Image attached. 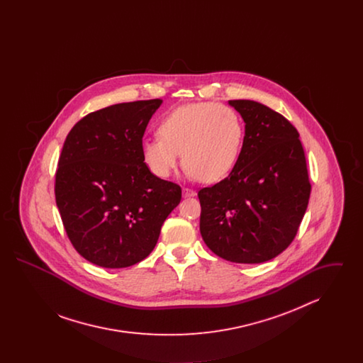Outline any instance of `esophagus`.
Segmentation results:
<instances>
[{
  "label": "esophagus",
  "mask_w": 363,
  "mask_h": 363,
  "mask_svg": "<svg viewBox=\"0 0 363 363\" xmlns=\"http://www.w3.org/2000/svg\"><path fill=\"white\" fill-rule=\"evenodd\" d=\"M182 194H184V197H194L196 191L193 189H189V188H184L182 189Z\"/></svg>",
  "instance_id": "34e87169"
}]
</instances>
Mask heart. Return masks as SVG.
Segmentation results:
<instances>
[{
    "label": "heart",
    "mask_w": 363,
    "mask_h": 363,
    "mask_svg": "<svg viewBox=\"0 0 363 363\" xmlns=\"http://www.w3.org/2000/svg\"><path fill=\"white\" fill-rule=\"evenodd\" d=\"M157 135L141 145V155L151 173L159 178L170 177L182 154L189 177L216 182L228 175L238 160L243 125L234 108L199 102L169 113L159 123Z\"/></svg>",
    "instance_id": "b5f03b06"
}]
</instances>
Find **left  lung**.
Returning a JSON list of instances; mask_svg holds the SVG:
<instances>
[{"instance_id":"8db88e82","label":"left lung","mask_w":363,"mask_h":363,"mask_svg":"<svg viewBox=\"0 0 363 363\" xmlns=\"http://www.w3.org/2000/svg\"><path fill=\"white\" fill-rule=\"evenodd\" d=\"M245 138L230 175L199 191L200 233L219 257L240 264L272 259L294 241L309 204L305 151L293 123L255 101H230Z\"/></svg>"}]
</instances>
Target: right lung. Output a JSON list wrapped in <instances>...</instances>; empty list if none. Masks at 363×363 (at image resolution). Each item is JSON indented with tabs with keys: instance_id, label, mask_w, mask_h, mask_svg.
<instances>
[{
	"instance_id": "add662e5",
	"label": "right lung",
	"mask_w": 363,
	"mask_h": 363,
	"mask_svg": "<svg viewBox=\"0 0 363 363\" xmlns=\"http://www.w3.org/2000/svg\"><path fill=\"white\" fill-rule=\"evenodd\" d=\"M162 99L118 104L86 114L64 143L55 203L77 253L104 268H126L155 247L182 197L141 155L143 136Z\"/></svg>"
}]
</instances>
